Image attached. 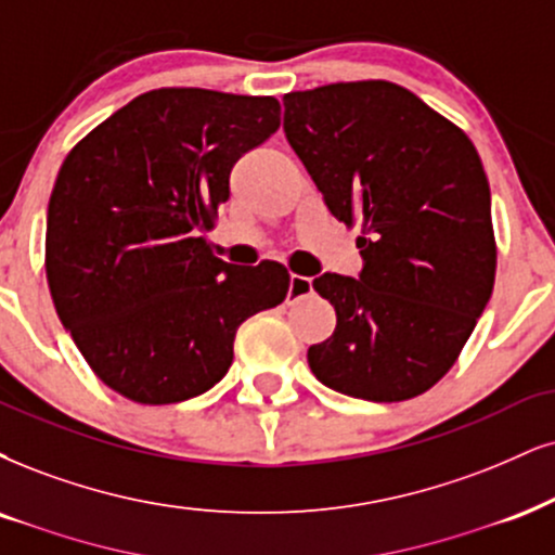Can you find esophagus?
Masks as SVG:
<instances>
[{
	"label": "esophagus",
	"instance_id": "34e87169",
	"mask_svg": "<svg viewBox=\"0 0 555 555\" xmlns=\"http://www.w3.org/2000/svg\"><path fill=\"white\" fill-rule=\"evenodd\" d=\"M313 293V280L306 275H291L288 285V304H296V300L311 296Z\"/></svg>",
	"mask_w": 555,
	"mask_h": 555
}]
</instances>
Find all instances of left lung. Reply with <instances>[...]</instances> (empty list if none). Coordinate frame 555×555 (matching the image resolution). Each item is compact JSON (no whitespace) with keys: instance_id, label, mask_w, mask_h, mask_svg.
Here are the masks:
<instances>
[{"instance_id":"1","label":"left lung","mask_w":555,"mask_h":555,"mask_svg":"<svg viewBox=\"0 0 555 555\" xmlns=\"http://www.w3.org/2000/svg\"><path fill=\"white\" fill-rule=\"evenodd\" d=\"M285 135L326 208L360 223V278L324 272L337 311L309 365L334 391L406 401L435 386L487 309L496 275L491 193L455 122L393 81H339L283 98Z\"/></svg>"}]
</instances>
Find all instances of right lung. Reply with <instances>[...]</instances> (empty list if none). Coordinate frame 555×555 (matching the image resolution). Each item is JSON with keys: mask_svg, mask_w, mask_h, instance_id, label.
Segmentation results:
<instances>
[{"mask_svg": "<svg viewBox=\"0 0 555 555\" xmlns=\"http://www.w3.org/2000/svg\"><path fill=\"white\" fill-rule=\"evenodd\" d=\"M278 128L275 98L162 87L100 122L61 164L48 288L115 393L152 406L205 393L229 373L238 326L288 296L283 264H229L203 236L229 201L238 156Z\"/></svg>", "mask_w": 555, "mask_h": 555, "instance_id": "obj_1", "label": "right lung"}]
</instances>
